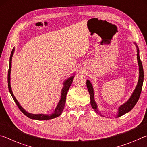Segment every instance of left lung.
I'll return each instance as SVG.
<instances>
[{
    "label": "left lung",
    "instance_id": "obj_1",
    "mask_svg": "<svg viewBox=\"0 0 147 147\" xmlns=\"http://www.w3.org/2000/svg\"><path fill=\"white\" fill-rule=\"evenodd\" d=\"M136 47L137 49H137L138 50V51H138V54H137V58H138V62L139 69V76L138 85H137L135 90L134 91L133 93L130 96V98H129V100L126 102L122 104V105L119 108L117 117H121L122 115H123L124 114L129 112V111H130L131 109L135 106L136 103L138 102V101L139 98V96H140V94L141 93V90H142L143 79H144V72H143V65H142V63H141L140 57H139V49L137 45H136ZM86 84H87V88H88L89 94H90L91 105L94 110L95 111L96 113H98V110L97 105H96L95 101L94 100V92H93V86H92V84L89 80H87Z\"/></svg>",
    "mask_w": 147,
    "mask_h": 147
}]
</instances>
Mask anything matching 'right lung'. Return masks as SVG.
I'll list each match as a JSON object with an SVG mask.
<instances>
[{
    "label": "right lung",
    "mask_w": 147,
    "mask_h": 147,
    "mask_svg": "<svg viewBox=\"0 0 147 147\" xmlns=\"http://www.w3.org/2000/svg\"><path fill=\"white\" fill-rule=\"evenodd\" d=\"M14 48L12 50L10 58H9V69H8V89L12 97H13L15 102L16 103L17 106H18L20 110L22 111V113H23L24 115L26 117H28V118L32 119H35V120H49V119H52L54 118H56L57 117L59 116L61 114L62 111L63 110L65 104L66 102V95L67 93V91L69 90V88H70L71 85L73 82V79L74 76H72L70 78H69L67 80H65L63 83V88H62L61 90V98L59 100V102L57 105L56 108L54 110V113L51 114V115H45V114H32L27 112L24 109L22 108V106L20 105L18 101L17 100V99L13 95V92L11 91V86H10V73H11V59L12 56H13V54L14 53Z\"/></svg>",
    "instance_id": "right-lung-1"
}]
</instances>
